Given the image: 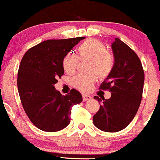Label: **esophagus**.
Returning <instances> with one entry per match:
<instances>
[{
	"label": "esophagus",
	"instance_id": "1",
	"mask_svg": "<svg viewBox=\"0 0 160 160\" xmlns=\"http://www.w3.org/2000/svg\"><path fill=\"white\" fill-rule=\"evenodd\" d=\"M92 99V97H91V96H89V95H87V94H83V102H86L87 101V100H89Z\"/></svg>",
	"mask_w": 160,
	"mask_h": 160
}]
</instances>
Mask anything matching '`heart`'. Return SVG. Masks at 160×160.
<instances>
[{
  "mask_svg": "<svg viewBox=\"0 0 160 160\" xmlns=\"http://www.w3.org/2000/svg\"><path fill=\"white\" fill-rule=\"evenodd\" d=\"M79 60L88 61L86 71L88 73L77 75L72 80L75 88L83 92H88L96 83L97 76L106 78L112 73L115 65V58L107 52L104 43L96 39H89L80 45L77 49V55L68 54L64 57L62 66L64 71L72 74L76 71Z\"/></svg>",
  "mask_w": 160,
  "mask_h": 160,
  "instance_id": "obj_1",
  "label": "heart"
}]
</instances>
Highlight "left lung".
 <instances>
[{
    "label": "left lung",
    "instance_id": "1",
    "mask_svg": "<svg viewBox=\"0 0 160 160\" xmlns=\"http://www.w3.org/2000/svg\"><path fill=\"white\" fill-rule=\"evenodd\" d=\"M112 48L115 65L99 87L112 96L108 99L94 96L102 104L92 118L94 125L106 132L120 131L131 123L141 102L144 83L141 61L134 51L118 38H115Z\"/></svg>",
    "mask_w": 160,
    "mask_h": 160
}]
</instances>
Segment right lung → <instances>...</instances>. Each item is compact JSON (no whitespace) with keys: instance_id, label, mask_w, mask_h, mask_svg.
I'll return each mask as SVG.
<instances>
[{"instance_id":"1","label":"right lung","mask_w":160,"mask_h":160,"mask_svg":"<svg viewBox=\"0 0 160 160\" xmlns=\"http://www.w3.org/2000/svg\"><path fill=\"white\" fill-rule=\"evenodd\" d=\"M84 38L46 40L29 48L22 57L17 74L19 95L29 120L42 131L54 132L66 128L72 106L83 101L75 89L62 96L54 85L64 73V57Z\"/></svg>"}]
</instances>
